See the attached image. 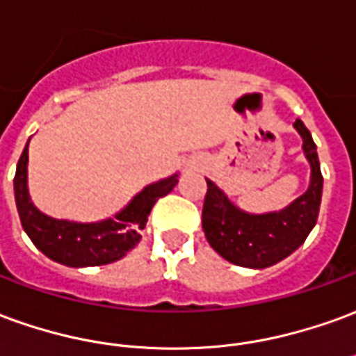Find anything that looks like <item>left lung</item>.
<instances>
[{
    "mask_svg": "<svg viewBox=\"0 0 356 356\" xmlns=\"http://www.w3.org/2000/svg\"><path fill=\"white\" fill-rule=\"evenodd\" d=\"M293 127L302 138V150L310 163V185L307 193L287 208L268 213L243 212L220 186L206 179L208 191L202 208L204 235L210 247L231 264L256 270L277 264L293 254L316 225L324 185L316 144L300 119Z\"/></svg>",
    "mask_w": 356,
    "mask_h": 356,
    "instance_id": "8db88e82",
    "label": "left lung"
}]
</instances>
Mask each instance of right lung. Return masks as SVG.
I'll use <instances>...</instances> for the list:
<instances>
[{"label": "right lung", "instance_id": "obj_1", "mask_svg": "<svg viewBox=\"0 0 356 356\" xmlns=\"http://www.w3.org/2000/svg\"><path fill=\"white\" fill-rule=\"evenodd\" d=\"M29 143L22 150L15 173V202L19 210L22 229L31 237L34 247L54 262L69 268L104 266L121 260L140 241L150 210L158 198L170 195L177 185V173L158 183L144 186L143 191L113 218L96 223L56 220L42 213L32 204L26 186Z\"/></svg>", "mask_w": 356, "mask_h": 356}]
</instances>
